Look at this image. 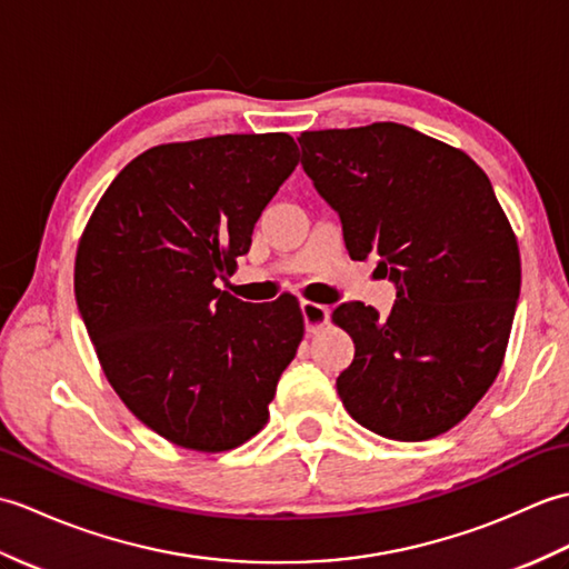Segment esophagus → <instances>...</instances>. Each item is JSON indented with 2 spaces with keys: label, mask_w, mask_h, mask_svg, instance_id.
<instances>
[{
  "label": "esophagus",
  "mask_w": 569,
  "mask_h": 569,
  "mask_svg": "<svg viewBox=\"0 0 569 569\" xmlns=\"http://www.w3.org/2000/svg\"><path fill=\"white\" fill-rule=\"evenodd\" d=\"M300 310H303L308 332L322 330L325 325H328V320H330V308L328 306H320V303H312V300H303V303H300Z\"/></svg>",
  "instance_id": "esophagus-1"
}]
</instances>
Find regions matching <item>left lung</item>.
Returning a JSON list of instances; mask_svg holds the SVG:
<instances>
[{
    "mask_svg": "<svg viewBox=\"0 0 569 569\" xmlns=\"http://www.w3.org/2000/svg\"><path fill=\"white\" fill-rule=\"evenodd\" d=\"M303 171L340 214L349 257H379L396 283L389 318L342 303L355 340L337 377L347 413L391 440L455 428L497 379L521 293L513 229L465 151L377 122L303 131Z\"/></svg>",
    "mask_w": 569,
    "mask_h": 569,
    "instance_id": "1",
    "label": "left lung"
}]
</instances>
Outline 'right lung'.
I'll list each match as a JSON object with an SVG mask.
<instances>
[{"instance_id": "add662e5", "label": "right lung", "mask_w": 569, "mask_h": 569, "mask_svg": "<svg viewBox=\"0 0 569 569\" xmlns=\"http://www.w3.org/2000/svg\"><path fill=\"white\" fill-rule=\"evenodd\" d=\"M298 161L283 131L161 143L122 168L80 237L76 300L104 377L186 450L253 438L303 340L296 298L251 306L214 286Z\"/></svg>"}]
</instances>
